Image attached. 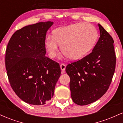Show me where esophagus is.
Here are the masks:
<instances>
[{
	"mask_svg": "<svg viewBox=\"0 0 123 123\" xmlns=\"http://www.w3.org/2000/svg\"><path fill=\"white\" fill-rule=\"evenodd\" d=\"M60 68H61V69L62 70V73H64L65 70L66 68V65L64 64V63H61L60 65Z\"/></svg>",
	"mask_w": 123,
	"mask_h": 123,
	"instance_id": "34e87169",
	"label": "esophagus"
}]
</instances>
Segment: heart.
<instances>
[{
    "instance_id": "obj_1",
    "label": "heart",
    "mask_w": 123,
    "mask_h": 123,
    "mask_svg": "<svg viewBox=\"0 0 123 123\" xmlns=\"http://www.w3.org/2000/svg\"><path fill=\"white\" fill-rule=\"evenodd\" d=\"M98 36L97 29L92 25L84 22L74 24L57 28L54 31L53 36L48 35L45 40V47L51 58L57 55V43L66 57L78 60L92 49Z\"/></svg>"
}]
</instances>
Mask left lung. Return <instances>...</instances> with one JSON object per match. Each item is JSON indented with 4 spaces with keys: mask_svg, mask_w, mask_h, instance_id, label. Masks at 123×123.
<instances>
[{
    "mask_svg": "<svg viewBox=\"0 0 123 123\" xmlns=\"http://www.w3.org/2000/svg\"><path fill=\"white\" fill-rule=\"evenodd\" d=\"M98 26L100 37L92 53L66 67L70 77L72 99L78 105H88L102 97L115 73L116 57L113 39L99 24Z\"/></svg>",
    "mask_w": 123,
    "mask_h": 123,
    "instance_id": "1",
    "label": "left lung"
}]
</instances>
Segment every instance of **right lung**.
I'll list each match as a JSON object with an SVG mask.
<instances>
[{
    "mask_svg": "<svg viewBox=\"0 0 123 123\" xmlns=\"http://www.w3.org/2000/svg\"><path fill=\"white\" fill-rule=\"evenodd\" d=\"M53 24L47 21L24 26L12 35L7 47L5 64L11 87L31 105L50 101L61 73L59 63L45 56L46 33Z\"/></svg>",
    "mask_w": 123,
    "mask_h": 123,
    "instance_id": "1",
    "label": "right lung"
}]
</instances>
